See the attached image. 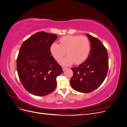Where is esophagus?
<instances>
[{
	"instance_id": "1",
	"label": "esophagus",
	"mask_w": 127,
	"mask_h": 127,
	"mask_svg": "<svg viewBox=\"0 0 127 127\" xmlns=\"http://www.w3.org/2000/svg\"><path fill=\"white\" fill-rule=\"evenodd\" d=\"M67 69V67H63V71H64L65 70H66Z\"/></svg>"
}]
</instances>
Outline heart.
<instances>
[{
	"instance_id": "obj_1",
	"label": "heart",
	"mask_w": 127,
	"mask_h": 127,
	"mask_svg": "<svg viewBox=\"0 0 127 127\" xmlns=\"http://www.w3.org/2000/svg\"><path fill=\"white\" fill-rule=\"evenodd\" d=\"M60 44L53 42L50 50L53 58L59 61L66 55L67 57L60 61V64L69 66L75 63L78 64L85 61L91 51V42L85 36L67 35L60 39Z\"/></svg>"
}]
</instances>
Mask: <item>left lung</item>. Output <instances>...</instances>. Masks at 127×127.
<instances>
[{
  "instance_id": "obj_1",
  "label": "left lung",
  "mask_w": 127,
  "mask_h": 127,
  "mask_svg": "<svg viewBox=\"0 0 127 127\" xmlns=\"http://www.w3.org/2000/svg\"><path fill=\"white\" fill-rule=\"evenodd\" d=\"M91 42L88 58L77 67L72 68L73 76L70 85L81 93H90L96 89L105 79L109 68L108 55L106 48L97 38L86 34Z\"/></svg>"
}]
</instances>
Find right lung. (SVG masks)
<instances>
[{
    "label": "right lung",
    "mask_w": 127,
    "mask_h": 127,
    "mask_svg": "<svg viewBox=\"0 0 127 127\" xmlns=\"http://www.w3.org/2000/svg\"><path fill=\"white\" fill-rule=\"evenodd\" d=\"M56 34L39 32L22 44L17 58V71L23 86L29 93L45 96L54 91L56 78L63 69L51 55L50 47Z\"/></svg>",
    "instance_id": "right-lung-1"
}]
</instances>
